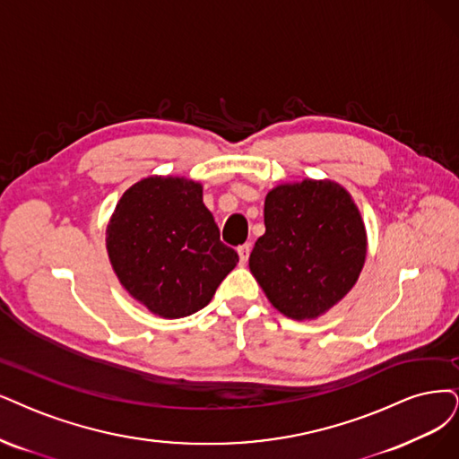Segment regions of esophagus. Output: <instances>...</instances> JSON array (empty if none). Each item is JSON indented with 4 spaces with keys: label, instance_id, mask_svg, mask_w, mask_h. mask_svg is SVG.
<instances>
[{
    "label": "esophagus",
    "instance_id": "esophagus-1",
    "mask_svg": "<svg viewBox=\"0 0 459 459\" xmlns=\"http://www.w3.org/2000/svg\"><path fill=\"white\" fill-rule=\"evenodd\" d=\"M249 251H251V246L249 244H244L238 247V257H240V263L246 264L247 259H249Z\"/></svg>",
    "mask_w": 459,
    "mask_h": 459
}]
</instances>
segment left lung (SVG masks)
<instances>
[{
    "mask_svg": "<svg viewBox=\"0 0 459 459\" xmlns=\"http://www.w3.org/2000/svg\"><path fill=\"white\" fill-rule=\"evenodd\" d=\"M264 227L249 270L283 316H324L358 281L367 230L342 185L302 179L274 186L264 198Z\"/></svg>",
    "mask_w": 459,
    "mask_h": 459,
    "instance_id": "left-lung-1",
    "label": "left lung"
}]
</instances>
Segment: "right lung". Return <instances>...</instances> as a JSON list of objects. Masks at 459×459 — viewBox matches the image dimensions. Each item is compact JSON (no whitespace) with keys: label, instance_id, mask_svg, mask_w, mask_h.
Segmentation results:
<instances>
[{"label":"right lung","instance_id":"right-lung-1","mask_svg":"<svg viewBox=\"0 0 459 459\" xmlns=\"http://www.w3.org/2000/svg\"><path fill=\"white\" fill-rule=\"evenodd\" d=\"M106 246L125 290L166 319L202 310L238 263V253L219 240L202 185L172 176L130 186L109 219Z\"/></svg>","mask_w":459,"mask_h":459}]
</instances>
